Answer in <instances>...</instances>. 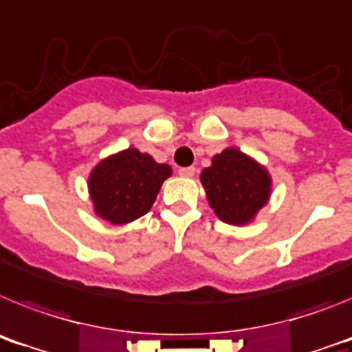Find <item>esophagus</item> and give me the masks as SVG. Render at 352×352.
I'll return each mask as SVG.
<instances>
[{
    "instance_id": "34e87169",
    "label": "esophagus",
    "mask_w": 352,
    "mask_h": 352,
    "mask_svg": "<svg viewBox=\"0 0 352 352\" xmlns=\"http://www.w3.org/2000/svg\"><path fill=\"white\" fill-rule=\"evenodd\" d=\"M178 173H179V176H185V178H192V176L195 174V167H182Z\"/></svg>"
}]
</instances>
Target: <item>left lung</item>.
Returning <instances> with one entry per match:
<instances>
[{
	"label": "left lung",
	"instance_id": "8db88e82",
	"mask_svg": "<svg viewBox=\"0 0 352 352\" xmlns=\"http://www.w3.org/2000/svg\"><path fill=\"white\" fill-rule=\"evenodd\" d=\"M210 206L222 222L243 226L268 203L272 179L264 167L236 148L214 155L201 174Z\"/></svg>",
	"mask_w": 352,
	"mask_h": 352
}]
</instances>
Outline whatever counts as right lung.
Wrapping results in <instances>:
<instances>
[{
  "label": "right lung",
  "mask_w": 352,
  "mask_h": 352,
  "mask_svg": "<svg viewBox=\"0 0 352 352\" xmlns=\"http://www.w3.org/2000/svg\"><path fill=\"white\" fill-rule=\"evenodd\" d=\"M167 164L129 148L102 160L89 176V195L98 217L111 223H129L148 213L162 183L170 176Z\"/></svg>",
  "instance_id": "add662e5"
}]
</instances>
